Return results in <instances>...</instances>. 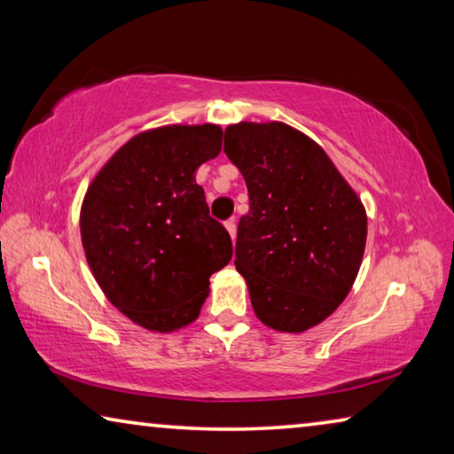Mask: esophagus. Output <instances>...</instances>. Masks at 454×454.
I'll list each match as a JSON object with an SVG mask.
<instances>
[{
  "label": "esophagus",
  "instance_id": "esophagus-1",
  "mask_svg": "<svg viewBox=\"0 0 454 454\" xmlns=\"http://www.w3.org/2000/svg\"><path fill=\"white\" fill-rule=\"evenodd\" d=\"M226 230H228L230 238H232V242H234V240H236V220H234V218H230V220L226 222Z\"/></svg>",
  "mask_w": 454,
  "mask_h": 454
}]
</instances>
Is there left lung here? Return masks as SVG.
<instances>
[{
	"mask_svg": "<svg viewBox=\"0 0 454 454\" xmlns=\"http://www.w3.org/2000/svg\"><path fill=\"white\" fill-rule=\"evenodd\" d=\"M224 152L250 196L234 264L252 309L268 328L304 333L326 320L356 280L364 206L328 153L284 121L228 126Z\"/></svg>",
	"mask_w": 454,
	"mask_h": 454,
	"instance_id": "obj_1",
	"label": "left lung"
}]
</instances>
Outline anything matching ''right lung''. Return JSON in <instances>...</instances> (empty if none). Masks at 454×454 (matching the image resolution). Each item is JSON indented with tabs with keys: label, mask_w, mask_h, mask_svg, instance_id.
I'll use <instances>...</instances> for the list:
<instances>
[{
	"label": "right lung",
	"mask_w": 454,
	"mask_h": 454,
	"mask_svg": "<svg viewBox=\"0 0 454 454\" xmlns=\"http://www.w3.org/2000/svg\"><path fill=\"white\" fill-rule=\"evenodd\" d=\"M222 150L216 124L162 126L134 136L99 168L80 210L82 246L107 301L134 325H192L232 240L210 218L196 170Z\"/></svg>",
	"instance_id": "obj_1"
}]
</instances>
